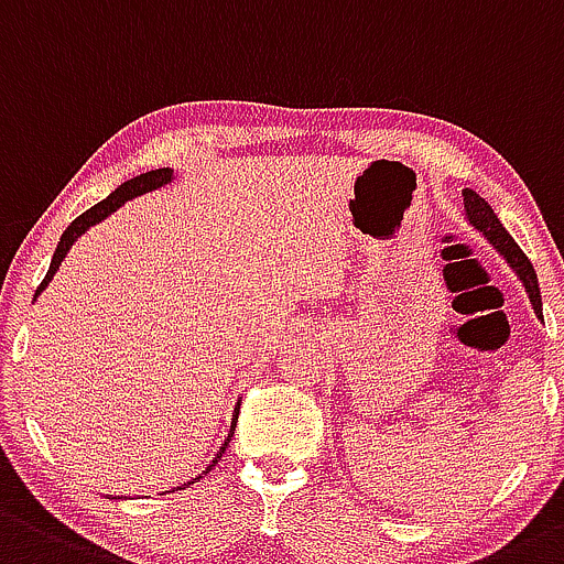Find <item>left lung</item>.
Here are the masks:
<instances>
[{
    "label": "left lung",
    "instance_id": "8db88e82",
    "mask_svg": "<svg viewBox=\"0 0 564 564\" xmlns=\"http://www.w3.org/2000/svg\"><path fill=\"white\" fill-rule=\"evenodd\" d=\"M462 197H465L467 221H470L473 227H476L478 232H481L486 240H489L491 246L502 253V259L511 264V270L517 272L519 281L524 283L527 297H530V302H532V311H535V316L543 318V302H541V289H538L535 267H532L530 259L524 257V251L517 246V240L508 235V229L502 227L500 218L495 216V210H491L486 199L478 197L473 188H465V192H462Z\"/></svg>",
    "mask_w": 564,
    "mask_h": 564
}]
</instances>
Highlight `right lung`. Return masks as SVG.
I'll return each instance as SVG.
<instances>
[{"label": "right lung", "mask_w": 564, "mask_h": 564, "mask_svg": "<svg viewBox=\"0 0 564 564\" xmlns=\"http://www.w3.org/2000/svg\"><path fill=\"white\" fill-rule=\"evenodd\" d=\"M170 181H173V170H170V167H162V170H151V173H142V175H138V177H132V181L121 183V186H118L116 192H112L108 199H102V203H99V205H94L91 210H86V213H83V216L75 218V221L69 224L67 229H64L62 240H58V246H56V253H53V259H51V267H47V275L43 278V283H40V286H37V294L43 292V289L47 286V283H51V278L56 275L58 264L64 262V257H67V251H69V248H73V242L78 240V237H80L83 232H86L88 227H94V224H99V221H102V218H108L110 213L116 210V207H121L123 203H127V199H132V197H140V194H145V192H153V188L164 186V183H170ZM37 294H34V297H37ZM237 413H240V411H235V422H232V430H229L227 441L221 443V448H218V454L213 456V465H207V470H205V473H210L213 467L218 465V459H221V454L227 452L229 441H232V435H235ZM205 473H203V476H205ZM203 476L192 478V481H188V484H197L199 478H203ZM188 484H183V486H188Z\"/></svg>", "instance_id": "obj_1"}]
</instances>
